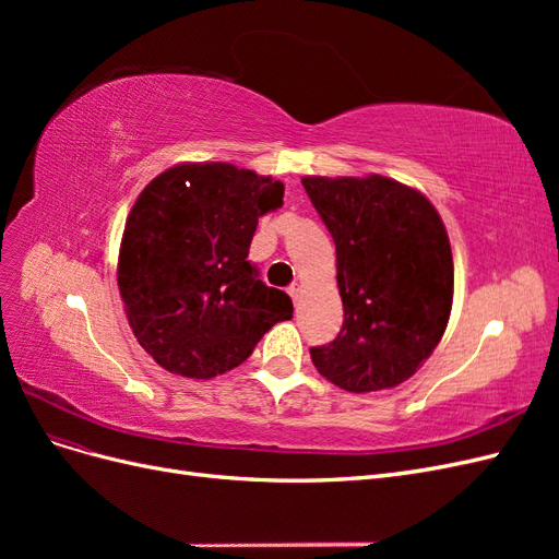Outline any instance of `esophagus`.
<instances>
[{"label":"esophagus","instance_id":"34e87169","mask_svg":"<svg viewBox=\"0 0 559 559\" xmlns=\"http://www.w3.org/2000/svg\"><path fill=\"white\" fill-rule=\"evenodd\" d=\"M286 292H289V296L294 298V302H298V296H300V284H292L289 289H286Z\"/></svg>","mask_w":559,"mask_h":559}]
</instances>
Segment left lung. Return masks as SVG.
Listing matches in <instances>:
<instances>
[{"label":"left lung","instance_id":"1","mask_svg":"<svg viewBox=\"0 0 559 559\" xmlns=\"http://www.w3.org/2000/svg\"><path fill=\"white\" fill-rule=\"evenodd\" d=\"M335 242L345 321L312 347L314 368L345 392L392 389L415 376L445 333L454 267L445 226L419 191L389 177H306Z\"/></svg>","mask_w":559,"mask_h":559}]
</instances>
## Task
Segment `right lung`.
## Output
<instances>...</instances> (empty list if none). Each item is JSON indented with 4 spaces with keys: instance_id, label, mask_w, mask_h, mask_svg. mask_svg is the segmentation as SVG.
Here are the masks:
<instances>
[{
    "instance_id": "1",
    "label": "right lung",
    "mask_w": 559,
    "mask_h": 559,
    "mask_svg": "<svg viewBox=\"0 0 559 559\" xmlns=\"http://www.w3.org/2000/svg\"><path fill=\"white\" fill-rule=\"evenodd\" d=\"M284 183L230 163H183L134 202L118 253V289L138 343L170 373L210 380L240 366L292 298L247 261L259 216Z\"/></svg>"
}]
</instances>
